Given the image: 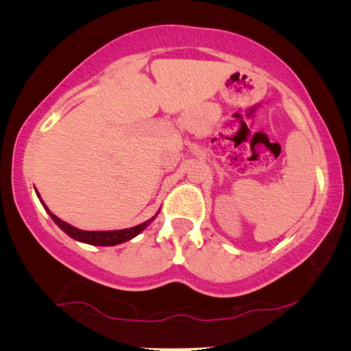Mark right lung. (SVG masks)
Instances as JSON below:
<instances>
[{"mask_svg": "<svg viewBox=\"0 0 351 351\" xmlns=\"http://www.w3.org/2000/svg\"><path fill=\"white\" fill-rule=\"evenodd\" d=\"M41 203H43V201H41ZM43 206H45V209L47 210V213H49L52 220H54V222L59 225V227L64 230V232L69 234V237H71L73 239H78V241H81V243L94 244V246H114V244L129 241V239L137 237V234L141 233L142 230L145 228L153 219H155V217H153V219L147 220V222H143L141 225H136V227L124 228V230H112V232H84V230H78V228L71 227V225L64 222V220L56 217V215L52 214L49 209H47V206L45 203H43Z\"/></svg>", "mask_w": 351, "mask_h": 351, "instance_id": "add662e5", "label": "right lung"}]
</instances>
